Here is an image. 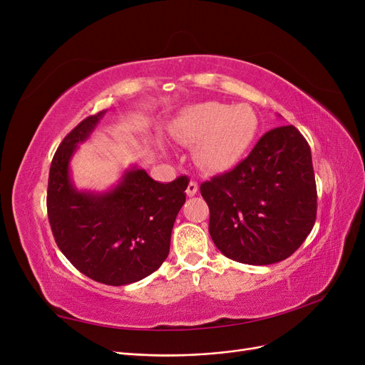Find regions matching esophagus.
<instances>
[{"instance_id":"34e87169","label":"esophagus","mask_w":365,"mask_h":365,"mask_svg":"<svg viewBox=\"0 0 365 365\" xmlns=\"http://www.w3.org/2000/svg\"><path fill=\"white\" fill-rule=\"evenodd\" d=\"M197 189H200V187H197V182L196 181H190L189 185H187L185 193H187V196H195L197 193Z\"/></svg>"}]
</instances>
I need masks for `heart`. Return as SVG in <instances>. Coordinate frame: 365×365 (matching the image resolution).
<instances>
[{
	"label": "heart",
	"instance_id": "b5f03b06",
	"mask_svg": "<svg viewBox=\"0 0 365 365\" xmlns=\"http://www.w3.org/2000/svg\"><path fill=\"white\" fill-rule=\"evenodd\" d=\"M257 129V114L245 103L195 105L176 121V135L184 143H197L195 160L210 172L233 168L252 145Z\"/></svg>",
	"mask_w": 365,
	"mask_h": 365
}]
</instances>
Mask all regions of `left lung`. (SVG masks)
Instances as JSON below:
<instances>
[{"label": "left lung", "instance_id": "obj_1", "mask_svg": "<svg viewBox=\"0 0 365 365\" xmlns=\"http://www.w3.org/2000/svg\"><path fill=\"white\" fill-rule=\"evenodd\" d=\"M201 195L224 256L247 264L288 259L317 219L311 148L295 126L274 128L235 169L202 182Z\"/></svg>", "mask_w": 365, "mask_h": 365}]
</instances>
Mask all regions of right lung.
Wrapping results in <instances>:
<instances>
[{
  "label": "right lung",
  "instance_id": "right-lung-1",
  "mask_svg": "<svg viewBox=\"0 0 365 365\" xmlns=\"http://www.w3.org/2000/svg\"><path fill=\"white\" fill-rule=\"evenodd\" d=\"M103 114L82 120L54 153L47 212L63 256L86 277L121 286L148 277L169 256L172 228L185 202L189 178L180 176L163 184L134 168L113 190H77L70 178V160Z\"/></svg>",
  "mask_w": 365,
  "mask_h": 365
}]
</instances>
